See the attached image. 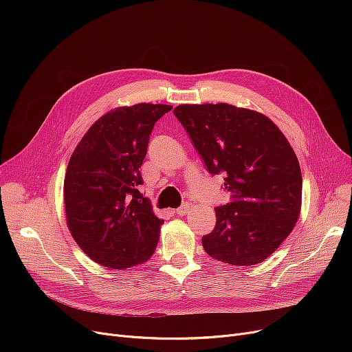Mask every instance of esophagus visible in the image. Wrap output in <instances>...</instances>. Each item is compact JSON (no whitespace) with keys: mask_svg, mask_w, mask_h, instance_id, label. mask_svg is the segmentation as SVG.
Returning a JSON list of instances; mask_svg holds the SVG:
<instances>
[{"mask_svg":"<svg viewBox=\"0 0 352 352\" xmlns=\"http://www.w3.org/2000/svg\"><path fill=\"white\" fill-rule=\"evenodd\" d=\"M188 211H190V206H188V204H184V206L179 207L175 212H177V215H181V217H182V215H186Z\"/></svg>","mask_w":352,"mask_h":352,"instance_id":"34e87169","label":"esophagus"}]
</instances>
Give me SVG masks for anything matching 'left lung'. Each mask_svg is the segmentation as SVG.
<instances>
[{"instance_id": "obj_1", "label": "left lung", "mask_w": 352, "mask_h": 352, "mask_svg": "<svg viewBox=\"0 0 352 352\" xmlns=\"http://www.w3.org/2000/svg\"><path fill=\"white\" fill-rule=\"evenodd\" d=\"M175 117L207 170L224 174L230 202L202 236L206 252L230 265L265 261L291 234L301 212L302 175L285 135L268 117L231 104H182Z\"/></svg>"}]
</instances>
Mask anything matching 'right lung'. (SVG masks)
Segmentation results:
<instances>
[{"label": "right lung", "instance_id": "obj_1", "mask_svg": "<svg viewBox=\"0 0 352 352\" xmlns=\"http://www.w3.org/2000/svg\"><path fill=\"white\" fill-rule=\"evenodd\" d=\"M140 102L108 111L74 150L64 178L67 226L97 264L124 270L154 254L164 219L142 197L140 166L154 124L171 109Z\"/></svg>", "mask_w": 352, "mask_h": 352}]
</instances>
